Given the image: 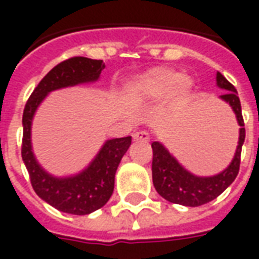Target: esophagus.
I'll use <instances>...</instances> for the list:
<instances>
[{"label":"esophagus","mask_w":259,"mask_h":259,"mask_svg":"<svg viewBox=\"0 0 259 259\" xmlns=\"http://www.w3.org/2000/svg\"><path fill=\"white\" fill-rule=\"evenodd\" d=\"M133 139L135 141H148L150 140V135L147 133V132H136L135 135H133Z\"/></svg>","instance_id":"34e87169"}]
</instances>
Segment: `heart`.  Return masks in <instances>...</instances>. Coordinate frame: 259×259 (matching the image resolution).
I'll return each mask as SVG.
<instances>
[{
	"mask_svg": "<svg viewBox=\"0 0 259 259\" xmlns=\"http://www.w3.org/2000/svg\"><path fill=\"white\" fill-rule=\"evenodd\" d=\"M191 81L169 68H152L127 83V96L137 101H157L168 96L175 104H185L191 94Z\"/></svg>",
	"mask_w": 259,
	"mask_h": 259,
	"instance_id": "obj_1",
	"label": "heart"
}]
</instances>
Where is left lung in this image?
<instances>
[{
    "label": "left lung",
    "mask_w": 259,
    "mask_h": 259,
    "mask_svg": "<svg viewBox=\"0 0 259 259\" xmlns=\"http://www.w3.org/2000/svg\"><path fill=\"white\" fill-rule=\"evenodd\" d=\"M217 85L226 93L219 98L230 105L233 109L237 123H239V143L234 152L232 162L228 168L213 176H197L169 152L166 147L159 141H154L152 147V183L158 194L165 200L174 204L185 206L204 205L209 201L215 200L228 189L236 179L240 168V155L241 147L244 144L245 129L244 120L241 116V104H240L237 91L229 83L226 77L217 73Z\"/></svg>",
    "instance_id": "8db88e82"
}]
</instances>
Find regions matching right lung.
Masks as SVG:
<instances>
[{
  "mask_svg": "<svg viewBox=\"0 0 259 259\" xmlns=\"http://www.w3.org/2000/svg\"><path fill=\"white\" fill-rule=\"evenodd\" d=\"M105 65L101 59L74 57L58 64L38 83L23 111L22 159L36 194L58 211L89 215L108 202L113 193L115 174L132 144V136L107 140L83 170L69 176H55L37 161L31 146V124L46 97L55 90L96 83Z\"/></svg>",
  "mask_w": 259,
  "mask_h": 259,
  "instance_id": "obj_1",
  "label": "right lung"
}]
</instances>
